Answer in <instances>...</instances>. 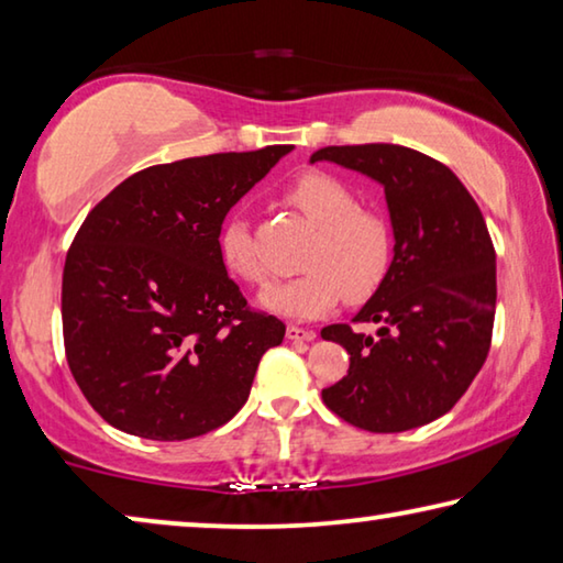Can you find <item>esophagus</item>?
<instances>
[{
    "label": "esophagus",
    "instance_id": "1",
    "mask_svg": "<svg viewBox=\"0 0 563 563\" xmlns=\"http://www.w3.org/2000/svg\"><path fill=\"white\" fill-rule=\"evenodd\" d=\"M285 335H288V341H306V343H310L316 338L313 330L300 328V325H288L285 328Z\"/></svg>",
    "mask_w": 563,
    "mask_h": 563
}]
</instances>
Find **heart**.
Masks as SVG:
<instances>
[{
  "label": "heart",
  "instance_id": "b5f03b06",
  "mask_svg": "<svg viewBox=\"0 0 563 563\" xmlns=\"http://www.w3.org/2000/svg\"><path fill=\"white\" fill-rule=\"evenodd\" d=\"M280 202L316 230L302 253L306 273L267 290L265 308L288 318H318L330 313L343 298L358 306L376 296L394 263V233L378 212L361 208L351 187L318 169L285 185ZM220 257L235 278L250 285L267 283L245 220H230L222 230Z\"/></svg>",
  "mask_w": 563,
  "mask_h": 563
}]
</instances>
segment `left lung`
I'll return each instance as SVG.
<instances>
[{"instance_id":"obj_1","label":"left lung","mask_w":563,"mask_h":563,"mask_svg":"<svg viewBox=\"0 0 563 563\" xmlns=\"http://www.w3.org/2000/svg\"><path fill=\"white\" fill-rule=\"evenodd\" d=\"M330 159L383 185L396 255L353 323L320 330L351 353L323 404L371 433L426 426L459 404L484 365L496 316V250L476 200L439 159L400 145L323 147Z\"/></svg>"}]
</instances>
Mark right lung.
<instances>
[{"label":"right lung","mask_w":563,"mask_h":563,"mask_svg":"<svg viewBox=\"0 0 563 563\" xmlns=\"http://www.w3.org/2000/svg\"><path fill=\"white\" fill-rule=\"evenodd\" d=\"M292 145L153 165L89 210L62 273L69 371L107 423L185 441L245 406L283 320L250 308L220 257L230 208Z\"/></svg>","instance_id":"obj_1"}]
</instances>
